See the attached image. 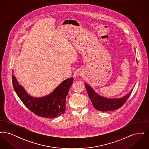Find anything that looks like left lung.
<instances>
[{"mask_svg": "<svg viewBox=\"0 0 149 149\" xmlns=\"http://www.w3.org/2000/svg\"><path fill=\"white\" fill-rule=\"evenodd\" d=\"M85 86L93 106L96 109L102 112L114 111L119 109L125 103L133 91V89H131L127 95L121 98L108 99L99 95L87 84H85Z\"/></svg>", "mask_w": 149, "mask_h": 149, "instance_id": "8db88e82", "label": "left lung"}]
</instances>
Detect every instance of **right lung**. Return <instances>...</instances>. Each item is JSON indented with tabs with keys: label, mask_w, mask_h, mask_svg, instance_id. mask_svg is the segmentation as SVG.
Returning a JSON list of instances; mask_svg holds the SVG:
<instances>
[{
	"label": "right lung",
	"mask_w": 149,
	"mask_h": 149,
	"mask_svg": "<svg viewBox=\"0 0 149 149\" xmlns=\"http://www.w3.org/2000/svg\"><path fill=\"white\" fill-rule=\"evenodd\" d=\"M12 82L14 91L25 106L39 117L52 118L65 112L66 97L73 83V78L64 80L49 95L41 98H33L29 95L18 84L13 74Z\"/></svg>",
	"instance_id": "1"
}]
</instances>
